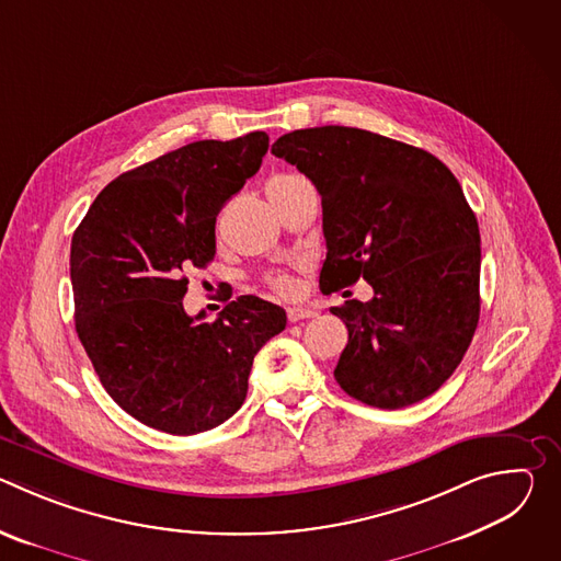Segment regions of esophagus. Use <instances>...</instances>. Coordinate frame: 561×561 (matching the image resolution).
Listing matches in <instances>:
<instances>
[{"label":"esophagus","mask_w":561,"mask_h":561,"mask_svg":"<svg viewBox=\"0 0 561 561\" xmlns=\"http://www.w3.org/2000/svg\"><path fill=\"white\" fill-rule=\"evenodd\" d=\"M288 322H301V319H312L317 317L319 312L314 308H308V306H295V308H288Z\"/></svg>","instance_id":"obj_1"}]
</instances>
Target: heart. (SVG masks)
I'll list each match as a JSON object with an SVG mask.
<instances>
[{
	"label": "heart",
	"mask_w": 561,
	"mask_h": 561,
	"mask_svg": "<svg viewBox=\"0 0 561 561\" xmlns=\"http://www.w3.org/2000/svg\"><path fill=\"white\" fill-rule=\"evenodd\" d=\"M293 178H295V175H284V178H277V180H273L268 186H275V184H284V182H290ZM268 284L273 286V290H277V293H279V295H284V297L293 295V293H295V288H297L295 279H293L288 273H275V275H271Z\"/></svg>",
	"instance_id": "1"
}]
</instances>
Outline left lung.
<instances>
[{
    "mask_svg": "<svg viewBox=\"0 0 561 561\" xmlns=\"http://www.w3.org/2000/svg\"><path fill=\"white\" fill-rule=\"evenodd\" d=\"M271 150L322 195L319 286L329 295L364 277L375 290L331 308L348 329L337 383L377 409L422 402L479 322L482 249L459 182L435 154L362 128H301Z\"/></svg>",
    "mask_w": 561,
    "mask_h": 561,
    "instance_id": "1",
    "label": "left lung"
}]
</instances>
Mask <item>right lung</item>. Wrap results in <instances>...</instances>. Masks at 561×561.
Wrapping results in <instances>:
<instances>
[{"label": "right lung", "mask_w": 561, "mask_h": 561, "mask_svg": "<svg viewBox=\"0 0 561 561\" xmlns=\"http://www.w3.org/2000/svg\"><path fill=\"white\" fill-rule=\"evenodd\" d=\"M268 150L264 130L202 139L113 180L70 244L75 329L102 386L137 422L195 435L244 404L260 348L286 329L255 295L215 322L186 314L191 266L215 257V221Z\"/></svg>", "instance_id": "1"}]
</instances>
